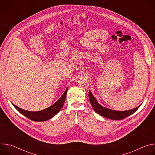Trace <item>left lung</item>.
I'll list each match as a JSON object with an SVG mask.
<instances>
[{
    "label": "left lung",
    "mask_w": 155,
    "mask_h": 155,
    "mask_svg": "<svg viewBox=\"0 0 155 155\" xmlns=\"http://www.w3.org/2000/svg\"><path fill=\"white\" fill-rule=\"evenodd\" d=\"M88 95H89L90 101L94 111L101 116L111 120H123L134 114L140 106L139 105L135 108L126 110V111H117V110L109 109L101 105L90 91H89Z\"/></svg>",
    "instance_id": "left-lung-1"
}]
</instances>
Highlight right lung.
I'll return each mask as SVG.
<instances>
[{"label":"right lung","mask_w":155,"mask_h":155,"mask_svg":"<svg viewBox=\"0 0 155 155\" xmlns=\"http://www.w3.org/2000/svg\"><path fill=\"white\" fill-rule=\"evenodd\" d=\"M68 90V87L65 90L62 96L58 99L57 102H56L53 105L50 106V107L44 109L38 112H31L25 110L22 108H19L18 107L16 106L13 104V105L15 107V108L18 111L21 113L22 115H23L26 117L28 118L29 119L34 121H47L54 116H55L61 109L62 107L66 97V94H67Z\"/></svg>","instance_id":"right-lung-1"}]
</instances>
